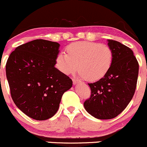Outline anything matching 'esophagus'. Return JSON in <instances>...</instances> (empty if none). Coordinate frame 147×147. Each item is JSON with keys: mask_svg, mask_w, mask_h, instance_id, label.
Returning a JSON list of instances; mask_svg holds the SVG:
<instances>
[{"mask_svg": "<svg viewBox=\"0 0 147 147\" xmlns=\"http://www.w3.org/2000/svg\"><path fill=\"white\" fill-rule=\"evenodd\" d=\"M72 82H73L74 85H76V84H78V82H80V80H78L77 79H73L72 80Z\"/></svg>", "mask_w": 147, "mask_h": 147, "instance_id": "obj_1", "label": "esophagus"}]
</instances>
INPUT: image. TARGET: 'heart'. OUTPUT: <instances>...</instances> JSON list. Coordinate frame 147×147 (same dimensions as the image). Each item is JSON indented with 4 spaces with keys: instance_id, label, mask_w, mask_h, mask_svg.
<instances>
[{
    "instance_id": "heart-1",
    "label": "heart",
    "mask_w": 147,
    "mask_h": 147,
    "mask_svg": "<svg viewBox=\"0 0 147 147\" xmlns=\"http://www.w3.org/2000/svg\"><path fill=\"white\" fill-rule=\"evenodd\" d=\"M66 55L59 53L56 57V67L65 75L75 71L86 80L94 82L102 79L111 67L113 52L111 47L97 42H78L68 45Z\"/></svg>"
}]
</instances>
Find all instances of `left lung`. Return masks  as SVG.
Masks as SVG:
<instances>
[{"mask_svg": "<svg viewBox=\"0 0 147 147\" xmlns=\"http://www.w3.org/2000/svg\"><path fill=\"white\" fill-rule=\"evenodd\" d=\"M113 62L102 79L88 83L90 98L84 102L87 111L98 119H111L120 114L131 100L137 83L139 63L134 52L117 41L108 39Z\"/></svg>", "mask_w": 147, "mask_h": 147, "instance_id": "8db88e82", "label": "left lung"}]
</instances>
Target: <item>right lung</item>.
I'll return each mask as SVG.
<instances>
[{"instance_id": "right-lung-1", "label": "right lung", "mask_w": 147, "mask_h": 147, "mask_svg": "<svg viewBox=\"0 0 147 147\" xmlns=\"http://www.w3.org/2000/svg\"><path fill=\"white\" fill-rule=\"evenodd\" d=\"M59 44L36 39L11 52L5 65L14 103L28 117L50 119L59 109L64 92L72 81L55 67Z\"/></svg>"}]
</instances>
